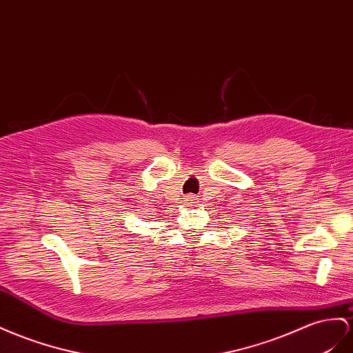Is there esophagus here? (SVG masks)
I'll return each mask as SVG.
<instances>
[{
    "mask_svg": "<svg viewBox=\"0 0 353 353\" xmlns=\"http://www.w3.org/2000/svg\"><path fill=\"white\" fill-rule=\"evenodd\" d=\"M194 200H196V197H194L193 194H188V196H185V197H184V203H185V205H190V203H196Z\"/></svg>",
    "mask_w": 353,
    "mask_h": 353,
    "instance_id": "esophagus-1",
    "label": "esophagus"
}]
</instances>
